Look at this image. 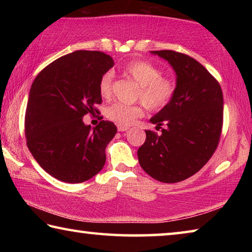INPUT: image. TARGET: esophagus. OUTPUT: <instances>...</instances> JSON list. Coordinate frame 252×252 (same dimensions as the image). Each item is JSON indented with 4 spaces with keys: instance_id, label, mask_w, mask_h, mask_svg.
Here are the masks:
<instances>
[{
    "instance_id": "obj_1",
    "label": "esophagus",
    "mask_w": 252,
    "mask_h": 252,
    "mask_svg": "<svg viewBox=\"0 0 252 252\" xmlns=\"http://www.w3.org/2000/svg\"><path fill=\"white\" fill-rule=\"evenodd\" d=\"M126 130H129V126H120V125H118V131L123 132V131H126Z\"/></svg>"
}]
</instances>
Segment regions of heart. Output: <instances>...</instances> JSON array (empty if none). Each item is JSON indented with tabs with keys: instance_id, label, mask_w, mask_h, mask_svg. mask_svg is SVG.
<instances>
[{
	"instance_id": "1",
	"label": "heart",
	"mask_w": 252,
	"mask_h": 252,
	"mask_svg": "<svg viewBox=\"0 0 252 252\" xmlns=\"http://www.w3.org/2000/svg\"><path fill=\"white\" fill-rule=\"evenodd\" d=\"M123 73L139 85L136 99L141 101L149 110L159 111L171 101L176 90L174 83L170 79L162 76V71L156 65L147 61H133L125 66ZM112 89L113 73L106 72L99 81L100 95L109 100L112 95ZM142 114V106L121 103L110 105L105 111L106 118L120 126H131Z\"/></svg>"
}]
</instances>
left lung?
Masks as SVG:
<instances>
[{
    "label": "left lung",
    "mask_w": 252,
    "mask_h": 252,
    "mask_svg": "<svg viewBox=\"0 0 252 252\" xmlns=\"http://www.w3.org/2000/svg\"><path fill=\"white\" fill-rule=\"evenodd\" d=\"M167 60L177 74L171 101L150 119L161 135L146 130L138 150L141 168L164 183L180 182L197 173L218 147L223 122L220 84L202 64L171 50L151 51Z\"/></svg>",
    "instance_id": "obj_1"
}]
</instances>
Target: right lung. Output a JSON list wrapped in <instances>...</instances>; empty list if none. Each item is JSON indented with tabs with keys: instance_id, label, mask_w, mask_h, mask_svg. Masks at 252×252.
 Masks as SVG:
<instances>
[{
	"instance_id": "add662e5",
	"label": "right lung",
	"mask_w": 252,
	"mask_h": 252,
	"mask_svg": "<svg viewBox=\"0 0 252 252\" xmlns=\"http://www.w3.org/2000/svg\"><path fill=\"white\" fill-rule=\"evenodd\" d=\"M114 65L100 51H75L55 60L33 81L25 111L30 152L50 176L67 183L94 177L117 133L113 122L85 126L83 117L102 103L99 81Z\"/></svg>"
}]
</instances>
